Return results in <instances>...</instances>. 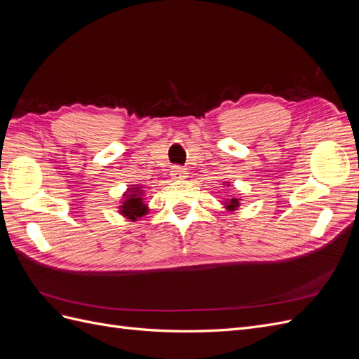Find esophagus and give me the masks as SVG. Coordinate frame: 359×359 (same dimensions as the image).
Returning <instances> with one entry per match:
<instances>
[{"instance_id": "1", "label": "esophagus", "mask_w": 359, "mask_h": 359, "mask_svg": "<svg viewBox=\"0 0 359 359\" xmlns=\"http://www.w3.org/2000/svg\"><path fill=\"white\" fill-rule=\"evenodd\" d=\"M170 177L173 180H184V178L187 177V170L184 169V168H181V166H173L170 169Z\"/></svg>"}]
</instances>
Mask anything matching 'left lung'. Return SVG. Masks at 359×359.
Listing matches in <instances>:
<instances>
[{
    "label": "left lung",
    "instance_id": "left-lung-1",
    "mask_svg": "<svg viewBox=\"0 0 359 359\" xmlns=\"http://www.w3.org/2000/svg\"><path fill=\"white\" fill-rule=\"evenodd\" d=\"M224 203H226V208H227V210H235L236 206H240V201L235 199V198H232L231 201H227V202H224Z\"/></svg>",
    "mask_w": 359,
    "mask_h": 359
}]
</instances>
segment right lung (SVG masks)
Segmentation results:
<instances>
[{
    "instance_id": "obj_1",
    "label": "right lung",
    "mask_w": 359,
    "mask_h": 359,
    "mask_svg": "<svg viewBox=\"0 0 359 359\" xmlns=\"http://www.w3.org/2000/svg\"><path fill=\"white\" fill-rule=\"evenodd\" d=\"M142 190L137 189H128L126 196V201H123L121 205V214L128 217L130 220H136L137 217H142L147 212V206L142 201V194H139Z\"/></svg>"
}]
</instances>
